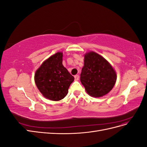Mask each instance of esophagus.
I'll list each match as a JSON object with an SVG mask.
<instances>
[{"mask_svg":"<svg viewBox=\"0 0 147 147\" xmlns=\"http://www.w3.org/2000/svg\"><path fill=\"white\" fill-rule=\"evenodd\" d=\"M74 78H75V81H78V80H79V76H78V75H75V76H74Z\"/></svg>","mask_w":147,"mask_h":147,"instance_id":"1","label":"esophagus"}]
</instances>
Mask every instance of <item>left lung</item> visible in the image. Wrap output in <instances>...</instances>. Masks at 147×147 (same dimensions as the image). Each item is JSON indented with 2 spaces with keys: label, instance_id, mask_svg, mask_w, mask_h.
Returning <instances> with one entry per match:
<instances>
[{
  "label": "left lung",
  "instance_id": "obj_1",
  "mask_svg": "<svg viewBox=\"0 0 147 147\" xmlns=\"http://www.w3.org/2000/svg\"><path fill=\"white\" fill-rule=\"evenodd\" d=\"M117 78L116 72L104 57L94 51L85 53L80 81L89 95L100 97L108 94Z\"/></svg>",
  "mask_w": 147,
  "mask_h": 147
}]
</instances>
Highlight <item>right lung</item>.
Wrapping results in <instances>:
<instances>
[{"mask_svg":"<svg viewBox=\"0 0 147 147\" xmlns=\"http://www.w3.org/2000/svg\"><path fill=\"white\" fill-rule=\"evenodd\" d=\"M63 53L57 52L43 62L34 75L35 84L45 98L58 101L68 93L74 77L63 65Z\"/></svg>","mask_w":147,"mask_h":147,"instance_id":"1","label":"right lung"}]
</instances>
